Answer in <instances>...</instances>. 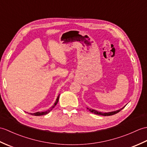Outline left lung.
<instances>
[{"mask_svg":"<svg viewBox=\"0 0 147 147\" xmlns=\"http://www.w3.org/2000/svg\"><path fill=\"white\" fill-rule=\"evenodd\" d=\"M126 106V105H125ZM125 106L124 107L121 108L120 110H116V111H110V112H101V111H96L95 110H93V109H91V108H87L88 110H89L90 111H91V113H93L94 114H96L98 115H103V116H110V115H115L116 113H117L119 111H120L122 109H123Z\"/></svg>","mask_w":147,"mask_h":147,"instance_id":"obj_1","label":"left lung"}]
</instances>
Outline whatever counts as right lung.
Wrapping results in <instances>:
<instances>
[{
  "label": "right lung",
  "instance_id": "right-lung-1",
  "mask_svg": "<svg viewBox=\"0 0 147 147\" xmlns=\"http://www.w3.org/2000/svg\"><path fill=\"white\" fill-rule=\"evenodd\" d=\"M59 95H60V94L58 95V96H57V99H56L55 103H54V105L52 106V107H51V108L49 109L48 110H47V111H40H40H38V112H36V113H30V114L32 115H34V116H40V115H46V114H47V113H49L51 110H52L54 108V107H55V106L57 105L58 101H59Z\"/></svg>",
  "mask_w": 147,
  "mask_h": 147
}]
</instances>
